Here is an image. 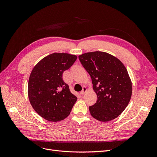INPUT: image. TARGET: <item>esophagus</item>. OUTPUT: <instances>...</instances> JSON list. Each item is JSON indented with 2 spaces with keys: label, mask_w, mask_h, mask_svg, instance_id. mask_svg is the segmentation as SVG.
I'll return each instance as SVG.
<instances>
[{
  "label": "esophagus",
  "mask_w": 157,
  "mask_h": 157,
  "mask_svg": "<svg viewBox=\"0 0 157 157\" xmlns=\"http://www.w3.org/2000/svg\"><path fill=\"white\" fill-rule=\"evenodd\" d=\"M86 90H87L86 87V86H83V90H82V91L80 92V94L83 95V94H85V93L86 92Z\"/></svg>",
  "instance_id": "obj_1"
}]
</instances>
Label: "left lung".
I'll use <instances>...</instances> for the list:
<instances>
[{
    "instance_id": "8db88e82",
    "label": "left lung",
    "mask_w": 157,
    "mask_h": 157,
    "mask_svg": "<svg viewBox=\"0 0 157 157\" xmlns=\"http://www.w3.org/2000/svg\"><path fill=\"white\" fill-rule=\"evenodd\" d=\"M92 78L97 101L89 107L92 116L106 122L117 118L128 105L132 92V82L123 63L108 53L94 52L79 56Z\"/></svg>"
}]
</instances>
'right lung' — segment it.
Returning <instances> with one entry per match:
<instances>
[{
  "label": "right lung",
  "instance_id": "1",
  "mask_svg": "<svg viewBox=\"0 0 157 157\" xmlns=\"http://www.w3.org/2000/svg\"><path fill=\"white\" fill-rule=\"evenodd\" d=\"M77 56L54 53L39 61L33 68L29 79L28 96L32 108L45 120L56 122L67 118L77 97L62 79Z\"/></svg>",
  "mask_w": 157,
  "mask_h": 157
}]
</instances>
